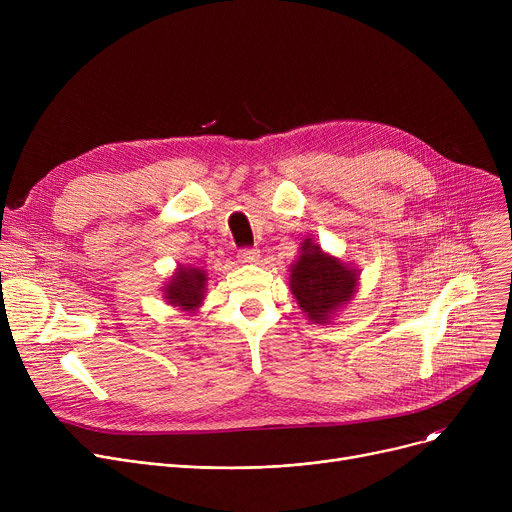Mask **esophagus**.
I'll list each match as a JSON object with an SVG mask.
<instances>
[{"label": "esophagus", "instance_id": "obj_1", "mask_svg": "<svg viewBox=\"0 0 512 512\" xmlns=\"http://www.w3.org/2000/svg\"><path fill=\"white\" fill-rule=\"evenodd\" d=\"M259 259V249L255 247H242L238 251V261L240 263H255Z\"/></svg>", "mask_w": 512, "mask_h": 512}]
</instances>
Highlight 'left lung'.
<instances>
[{
	"mask_svg": "<svg viewBox=\"0 0 512 512\" xmlns=\"http://www.w3.org/2000/svg\"><path fill=\"white\" fill-rule=\"evenodd\" d=\"M357 276L338 259L321 253L311 240L303 242L299 261L292 265L290 288L309 319L326 324L330 313L353 297Z\"/></svg>",
	"mask_w": 512,
	"mask_h": 512,
	"instance_id": "8db88e82",
	"label": "left lung"
}]
</instances>
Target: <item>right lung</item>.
Segmentation results:
<instances>
[{"label":"right lung","instance_id":"obj_1","mask_svg":"<svg viewBox=\"0 0 512 512\" xmlns=\"http://www.w3.org/2000/svg\"><path fill=\"white\" fill-rule=\"evenodd\" d=\"M205 274L191 267H180L174 280L166 288V299L172 305H180L182 309H195L203 301L205 292Z\"/></svg>","mask_w":512,"mask_h":512}]
</instances>
